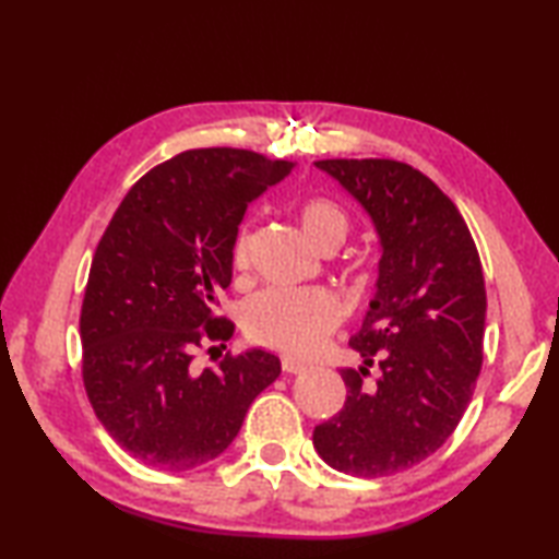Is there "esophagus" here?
I'll use <instances>...</instances> for the list:
<instances>
[{"mask_svg": "<svg viewBox=\"0 0 559 559\" xmlns=\"http://www.w3.org/2000/svg\"><path fill=\"white\" fill-rule=\"evenodd\" d=\"M281 367H283V372H286V374H300V372H306V365H300V362H296V359H290V357H283Z\"/></svg>", "mask_w": 559, "mask_h": 559, "instance_id": "esophagus-1", "label": "esophagus"}]
</instances>
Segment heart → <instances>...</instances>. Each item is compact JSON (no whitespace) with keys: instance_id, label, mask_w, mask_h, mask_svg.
Here are the masks:
<instances>
[{"instance_id":"b5f03b06","label":"heart","mask_w":559,"mask_h":559,"mask_svg":"<svg viewBox=\"0 0 559 559\" xmlns=\"http://www.w3.org/2000/svg\"><path fill=\"white\" fill-rule=\"evenodd\" d=\"M300 229L318 251L337 249L349 234V216L333 200L316 197L300 206ZM236 271H246L251 261V234L239 231L231 249ZM340 306L328 290L271 288L249 300L243 310V328L251 340L293 357L316 353L333 333Z\"/></svg>"}]
</instances>
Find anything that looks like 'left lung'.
Returning a JSON list of instances; mask_svg holds the SVG:
<instances>
[{"label": "left lung", "instance_id": "8db88e82", "mask_svg": "<svg viewBox=\"0 0 559 559\" xmlns=\"http://www.w3.org/2000/svg\"><path fill=\"white\" fill-rule=\"evenodd\" d=\"M362 206L382 246L370 308L340 370L345 406L313 431L328 466L390 476L443 447L484 362L486 283L471 231L427 175L396 159L316 163ZM381 377L362 383L374 362Z\"/></svg>", "mask_w": 559, "mask_h": 559}]
</instances>
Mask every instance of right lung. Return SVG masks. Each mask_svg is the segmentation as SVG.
<instances>
[{"label":"right lung","instance_id":"right-lung-1","mask_svg":"<svg viewBox=\"0 0 559 559\" xmlns=\"http://www.w3.org/2000/svg\"><path fill=\"white\" fill-rule=\"evenodd\" d=\"M290 169L249 150H187L140 177L103 234L81 310L83 384L106 431L147 466L187 471L219 456L281 374L261 347L202 372L192 357L234 335L214 308L239 224Z\"/></svg>","mask_w":559,"mask_h":559}]
</instances>
